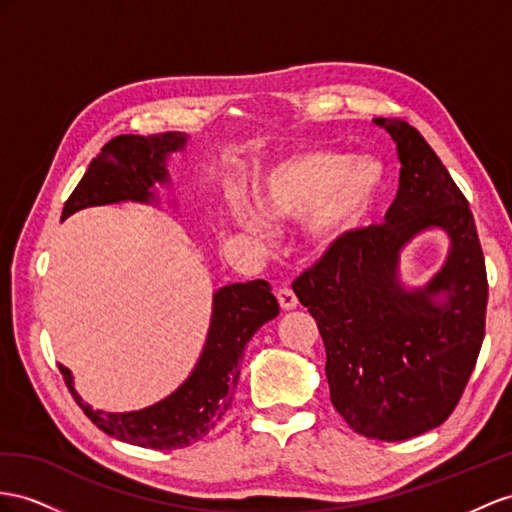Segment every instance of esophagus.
Wrapping results in <instances>:
<instances>
[{
  "label": "esophagus",
  "mask_w": 512,
  "mask_h": 512,
  "mask_svg": "<svg viewBox=\"0 0 512 512\" xmlns=\"http://www.w3.org/2000/svg\"><path fill=\"white\" fill-rule=\"evenodd\" d=\"M277 298H279V305H281V309H285V311H290V309H296L298 307V298H296V294L292 292V287H279L277 290Z\"/></svg>",
  "instance_id": "1"
}]
</instances>
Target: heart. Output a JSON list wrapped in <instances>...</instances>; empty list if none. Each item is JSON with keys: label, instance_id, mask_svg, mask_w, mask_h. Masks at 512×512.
<instances>
[{"label": "heart", "instance_id": "b5f03b06", "mask_svg": "<svg viewBox=\"0 0 512 512\" xmlns=\"http://www.w3.org/2000/svg\"><path fill=\"white\" fill-rule=\"evenodd\" d=\"M383 173L370 160H348L333 151H300L274 164L255 181L252 209L244 196H229L235 225L264 233L268 225L305 220V238L316 253H329L357 233L376 209Z\"/></svg>", "mask_w": 512, "mask_h": 512}]
</instances>
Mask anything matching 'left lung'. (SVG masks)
I'll return each mask as SVG.
<instances>
[{
    "label": "left lung",
    "instance_id": "left-lung-1",
    "mask_svg": "<svg viewBox=\"0 0 512 512\" xmlns=\"http://www.w3.org/2000/svg\"><path fill=\"white\" fill-rule=\"evenodd\" d=\"M396 142L400 188L378 227L361 229L292 283L318 322L331 402L359 435L404 441L441 426L474 372L487 316V270L474 214L448 168L415 127L374 119ZM441 228L442 270L409 291L401 248Z\"/></svg>",
    "mask_w": 512,
    "mask_h": 512
}]
</instances>
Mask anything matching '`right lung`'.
Here are the masks:
<instances>
[{"mask_svg":"<svg viewBox=\"0 0 512 512\" xmlns=\"http://www.w3.org/2000/svg\"><path fill=\"white\" fill-rule=\"evenodd\" d=\"M186 134L116 136L90 162L64 203L62 220L84 207L121 201L151 203L155 183H168L166 157L186 147ZM268 281L231 283L214 294L212 322L199 361L168 398L147 409L106 413L93 409L73 387L71 370L60 365L64 383L86 417L106 435L153 450H177L203 439L231 409L244 348L259 326L279 316Z\"/></svg>","mask_w":512,"mask_h":512,"instance_id":"obj_1","label":"right lung"}]
</instances>
